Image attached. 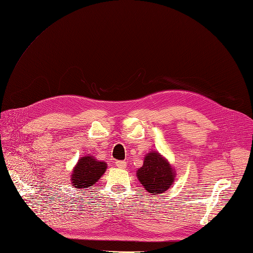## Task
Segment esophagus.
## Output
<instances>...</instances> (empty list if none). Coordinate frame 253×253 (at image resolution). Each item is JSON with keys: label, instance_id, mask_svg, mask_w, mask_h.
I'll return each mask as SVG.
<instances>
[{"label": "esophagus", "instance_id": "obj_1", "mask_svg": "<svg viewBox=\"0 0 253 253\" xmlns=\"http://www.w3.org/2000/svg\"><path fill=\"white\" fill-rule=\"evenodd\" d=\"M116 166L118 168H120V169H125V168H126V162H125V160H116Z\"/></svg>", "mask_w": 253, "mask_h": 253}]
</instances>
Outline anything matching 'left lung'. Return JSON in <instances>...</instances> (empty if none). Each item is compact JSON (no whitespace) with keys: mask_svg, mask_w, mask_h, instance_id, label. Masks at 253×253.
<instances>
[{"mask_svg":"<svg viewBox=\"0 0 253 253\" xmlns=\"http://www.w3.org/2000/svg\"><path fill=\"white\" fill-rule=\"evenodd\" d=\"M141 185L152 194H160L171 187L174 181V172L169 163L156 152L145 156L143 166L137 171Z\"/></svg>","mask_w":253,"mask_h":253,"instance_id":"left-lung-1","label":"left lung"}]
</instances>
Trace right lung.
<instances>
[{"instance_id": "right-lung-1", "label": "right lung", "mask_w": 253, "mask_h": 253, "mask_svg": "<svg viewBox=\"0 0 253 253\" xmlns=\"http://www.w3.org/2000/svg\"><path fill=\"white\" fill-rule=\"evenodd\" d=\"M106 168L104 162H98L93 156L82 157L72 175L73 186L80 189L90 188L103 175Z\"/></svg>"}]
</instances>
